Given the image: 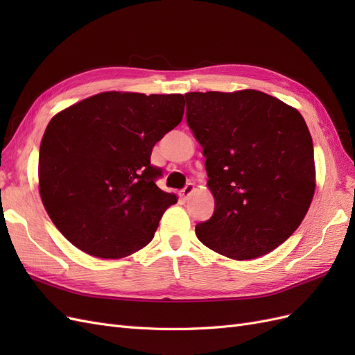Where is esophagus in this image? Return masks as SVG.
<instances>
[{"mask_svg":"<svg viewBox=\"0 0 355 355\" xmlns=\"http://www.w3.org/2000/svg\"><path fill=\"white\" fill-rule=\"evenodd\" d=\"M194 191H196V187H194V185H192V184H187L185 188L180 191V197L184 198V200H188Z\"/></svg>","mask_w":355,"mask_h":355,"instance_id":"obj_1","label":"esophagus"}]
</instances>
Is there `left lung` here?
Here are the masks:
<instances>
[{"label":"left lung","mask_w":355,"mask_h":355,"mask_svg":"<svg viewBox=\"0 0 355 355\" xmlns=\"http://www.w3.org/2000/svg\"><path fill=\"white\" fill-rule=\"evenodd\" d=\"M184 102L214 197L211 218L196 227L198 240L237 261L272 252L297 230L315 191L302 115L257 90L192 92Z\"/></svg>","instance_id":"1"}]
</instances>
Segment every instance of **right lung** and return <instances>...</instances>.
<instances>
[{
	"mask_svg": "<svg viewBox=\"0 0 355 355\" xmlns=\"http://www.w3.org/2000/svg\"><path fill=\"white\" fill-rule=\"evenodd\" d=\"M182 94L105 92L51 118L40 146L42 204L80 250L120 259L154 239L176 196L161 191L154 145L182 121Z\"/></svg>",
	"mask_w": 355,
	"mask_h": 355,
	"instance_id": "obj_1",
	"label": "right lung"
}]
</instances>
